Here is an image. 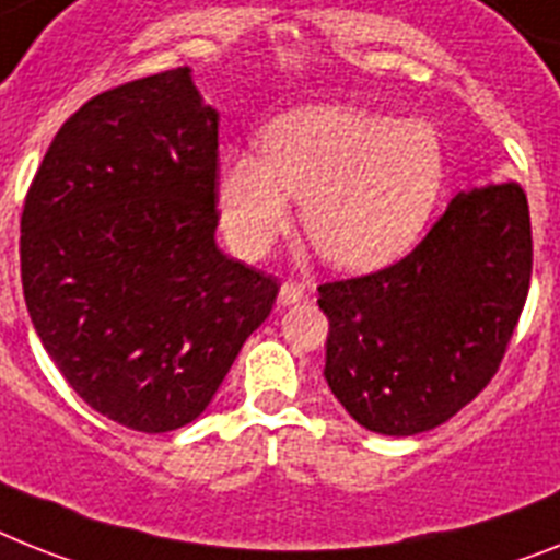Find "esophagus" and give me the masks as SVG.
Here are the masks:
<instances>
[{
	"mask_svg": "<svg viewBox=\"0 0 560 560\" xmlns=\"http://www.w3.org/2000/svg\"><path fill=\"white\" fill-rule=\"evenodd\" d=\"M304 288H299V284H281L279 290V302L281 304H299L304 299Z\"/></svg>",
	"mask_w": 560,
	"mask_h": 560,
	"instance_id": "1",
	"label": "esophagus"
}]
</instances>
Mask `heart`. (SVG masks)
Instances as JSON below:
<instances>
[{"label": "heart", "mask_w": 560, "mask_h": 560, "mask_svg": "<svg viewBox=\"0 0 560 560\" xmlns=\"http://www.w3.org/2000/svg\"><path fill=\"white\" fill-rule=\"evenodd\" d=\"M447 182V153L427 121H401L350 105L284 113L261 133V156L228 153L219 208L233 250L265 256L302 228L327 265L375 270L424 233Z\"/></svg>", "instance_id": "1"}]
</instances>
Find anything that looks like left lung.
<instances>
[{"instance_id":"1","label":"left lung","mask_w":560,"mask_h":560,"mask_svg":"<svg viewBox=\"0 0 560 560\" xmlns=\"http://www.w3.org/2000/svg\"><path fill=\"white\" fill-rule=\"evenodd\" d=\"M529 276L524 190H462L410 256L318 288L332 396L361 427L396 439L450 421L495 375Z\"/></svg>"}]
</instances>
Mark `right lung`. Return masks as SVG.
Instances as JSON below:
<instances>
[{
  "label": "right lung",
  "mask_w": 560,
  "mask_h": 560,
  "mask_svg": "<svg viewBox=\"0 0 560 560\" xmlns=\"http://www.w3.org/2000/svg\"><path fill=\"white\" fill-rule=\"evenodd\" d=\"M219 110L190 68L136 79L65 121L22 210L33 330L93 410L139 432L190 424L279 284L215 244Z\"/></svg>",
  "instance_id": "right-lung-1"
}]
</instances>
